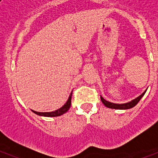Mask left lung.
Instances as JSON below:
<instances>
[{
  "instance_id": "8db88e82",
  "label": "left lung",
  "mask_w": 158,
  "mask_h": 158,
  "mask_svg": "<svg viewBox=\"0 0 158 158\" xmlns=\"http://www.w3.org/2000/svg\"><path fill=\"white\" fill-rule=\"evenodd\" d=\"M146 92H144V93L141 94L140 96H138L137 98H135V100H131V102H128V103H126V104H114V103H111L109 101H107V100H104L101 96H100V100H101L102 103L104 104L107 107H109V108H113V109H129V108H131V107H135L138 103L139 102V100H141L142 96H144L145 93Z\"/></svg>"
}]
</instances>
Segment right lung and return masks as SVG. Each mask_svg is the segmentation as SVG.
<instances>
[{
  "mask_svg": "<svg viewBox=\"0 0 158 158\" xmlns=\"http://www.w3.org/2000/svg\"><path fill=\"white\" fill-rule=\"evenodd\" d=\"M71 98H72V93L71 94L69 95V97L68 99V100L66 101L65 104L62 106V107H60L59 109L56 110V111H51V112H39V111H35L31 110L35 114L39 115H41V116H45V117H56V116H59V115H63L64 113L66 112L69 109V107H70L71 105Z\"/></svg>",
  "mask_w": 158,
  "mask_h": 158,
  "instance_id": "1",
  "label": "right lung"
}]
</instances>
